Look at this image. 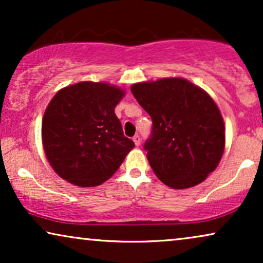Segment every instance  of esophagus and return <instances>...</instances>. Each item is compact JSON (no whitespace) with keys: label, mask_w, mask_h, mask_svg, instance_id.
Here are the masks:
<instances>
[{"label":"esophagus","mask_w":263,"mask_h":263,"mask_svg":"<svg viewBox=\"0 0 263 263\" xmlns=\"http://www.w3.org/2000/svg\"><path fill=\"white\" fill-rule=\"evenodd\" d=\"M133 141H134V143L136 146H140L141 145V138H140V135H134V138H133Z\"/></svg>","instance_id":"34e87169"}]
</instances>
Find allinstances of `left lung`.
<instances>
[{"label": "left lung", "mask_w": 263, "mask_h": 263, "mask_svg": "<svg viewBox=\"0 0 263 263\" xmlns=\"http://www.w3.org/2000/svg\"><path fill=\"white\" fill-rule=\"evenodd\" d=\"M132 93L152 118L143 149L157 177L174 189L203 182L225 146L224 122L214 100L179 78L135 84Z\"/></svg>", "instance_id": "8db88e82"}]
</instances>
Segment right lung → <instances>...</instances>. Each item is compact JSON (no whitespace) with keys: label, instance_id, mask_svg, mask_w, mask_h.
Masks as SVG:
<instances>
[{"label":"right lung","instance_id":"obj_1","mask_svg":"<svg viewBox=\"0 0 263 263\" xmlns=\"http://www.w3.org/2000/svg\"><path fill=\"white\" fill-rule=\"evenodd\" d=\"M124 92L104 82H79L57 92L42 123L43 146L57 175L96 186L118 170L135 143L124 136L115 107Z\"/></svg>","mask_w":263,"mask_h":263}]
</instances>
